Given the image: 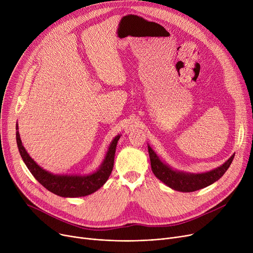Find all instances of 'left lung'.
<instances>
[{"mask_svg":"<svg viewBox=\"0 0 253 253\" xmlns=\"http://www.w3.org/2000/svg\"><path fill=\"white\" fill-rule=\"evenodd\" d=\"M148 150L152 171L156 177L168 185L169 188L184 193L201 190L218 180L229 169L235 156L233 155L227 162L213 170L204 172V173H188V172L172 169L170 166L163 163L150 145H148Z\"/></svg>","mask_w":253,"mask_h":253,"instance_id":"8db88e82","label":"left lung"}]
</instances>
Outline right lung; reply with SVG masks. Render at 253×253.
<instances>
[{
  "label": "right lung",
  "mask_w": 253,
  "mask_h": 253,
  "mask_svg": "<svg viewBox=\"0 0 253 253\" xmlns=\"http://www.w3.org/2000/svg\"><path fill=\"white\" fill-rule=\"evenodd\" d=\"M16 130L18 126L16 125ZM121 135H117L111 142L108 153L105 155L100 167L93 173L87 175H68L52 174L51 172L40 167L30 157L22 145L19 132L16 131V142L20 156L26 167L34 177L51 193L64 198H77L88 196L100 189L110 177L114 167L115 153L118 140Z\"/></svg>",
  "instance_id": "right-lung-1"
}]
</instances>
